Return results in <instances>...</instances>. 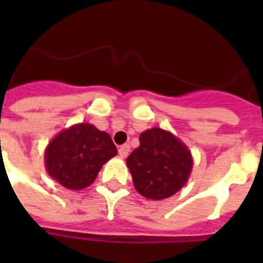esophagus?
<instances>
[{
	"mask_svg": "<svg viewBox=\"0 0 263 263\" xmlns=\"http://www.w3.org/2000/svg\"><path fill=\"white\" fill-rule=\"evenodd\" d=\"M129 153H130V146L127 145V143H125V145H122L120 148H118V154H120L121 158H126L127 155H129Z\"/></svg>",
	"mask_w": 263,
	"mask_h": 263,
	"instance_id": "1",
	"label": "esophagus"
}]
</instances>
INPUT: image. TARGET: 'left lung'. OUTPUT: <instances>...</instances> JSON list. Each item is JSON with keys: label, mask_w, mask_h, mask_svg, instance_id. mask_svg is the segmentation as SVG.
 I'll use <instances>...</instances> for the list:
<instances>
[{"label": "left lung", "mask_w": 263, "mask_h": 263, "mask_svg": "<svg viewBox=\"0 0 263 263\" xmlns=\"http://www.w3.org/2000/svg\"><path fill=\"white\" fill-rule=\"evenodd\" d=\"M134 187L146 199L163 200L188 182L192 155L184 143L160 127L145 130L137 147L126 159Z\"/></svg>", "instance_id": "obj_1"}]
</instances>
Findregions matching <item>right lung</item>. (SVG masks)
<instances>
[{"instance_id":"right-lung-1","label":"right lung","mask_w":263,"mask_h":263,"mask_svg":"<svg viewBox=\"0 0 263 263\" xmlns=\"http://www.w3.org/2000/svg\"><path fill=\"white\" fill-rule=\"evenodd\" d=\"M117 155L110 136L92 124H76L53 137L45 150L48 175L68 190L95 182L101 167Z\"/></svg>"}]
</instances>
